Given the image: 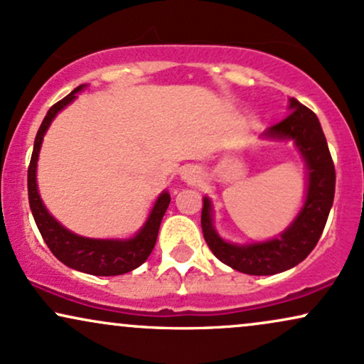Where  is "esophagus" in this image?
<instances>
[{
    "label": "esophagus",
    "instance_id": "34e87169",
    "mask_svg": "<svg viewBox=\"0 0 364 364\" xmlns=\"http://www.w3.org/2000/svg\"><path fill=\"white\" fill-rule=\"evenodd\" d=\"M181 177H182V181L187 183L200 182V172L196 167H183L181 172Z\"/></svg>",
    "mask_w": 364,
    "mask_h": 364
}]
</instances>
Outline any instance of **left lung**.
<instances>
[{
    "label": "left lung",
    "instance_id": "obj_1",
    "mask_svg": "<svg viewBox=\"0 0 364 364\" xmlns=\"http://www.w3.org/2000/svg\"><path fill=\"white\" fill-rule=\"evenodd\" d=\"M290 114L275 127L264 129L263 140L291 141L306 164V194L297 216L280 235L264 241L232 243L214 226V205L203 197L204 240L219 262L248 275H275L297 267L316 248L333 208L336 172L319 118L309 107L290 97Z\"/></svg>",
    "mask_w": 364,
    "mask_h": 364
}]
</instances>
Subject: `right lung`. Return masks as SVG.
<instances>
[{
	"instance_id": "obj_1",
	"label": "right lung",
	"mask_w": 364,
	"mask_h": 364,
	"mask_svg": "<svg viewBox=\"0 0 364 364\" xmlns=\"http://www.w3.org/2000/svg\"><path fill=\"white\" fill-rule=\"evenodd\" d=\"M86 84L75 87L73 92L67 94L62 101L53 105L48 109L42 124H40L37 136L33 143L28 167V200L35 223L42 235L43 241L58 262L67 264L74 270L89 273L97 277H114L123 275L140 267L150 257L151 250L156 243L160 223L164 219L165 210L170 204L168 191H161L151 205L150 213L143 223V226L129 237H87L77 232L67 230L45 208L42 196H40L37 183V165L40 150H42L43 136L50 128L52 121L62 109H65L70 102L77 100V94L86 89Z\"/></svg>"
}]
</instances>
